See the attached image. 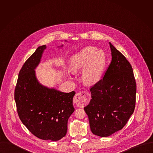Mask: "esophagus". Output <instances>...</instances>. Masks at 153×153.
<instances>
[{
  "label": "esophagus",
  "mask_w": 153,
  "mask_h": 153,
  "mask_svg": "<svg viewBox=\"0 0 153 153\" xmlns=\"http://www.w3.org/2000/svg\"><path fill=\"white\" fill-rule=\"evenodd\" d=\"M89 96L86 91H81L77 93L74 99V103L79 107H84L87 104Z\"/></svg>",
  "instance_id": "obj_1"
}]
</instances>
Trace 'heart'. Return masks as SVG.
<instances>
[{
    "label": "heart",
    "instance_id": "b5f03b06",
    "mask_svg": "<svg viewBox=\"0 0 153 153\" xmlns=\"http://www.w3.org/2000/svg\"><path fill=\"white\" fill-rule=\"evenodd\" d=\"M105 61V56L102 52L97 51L94 47L88 46L71 56L69 65L74 72H76L85 67L82 72L83 79L86 82L91 84L100 78Z\"/></svg>",
    "mask_w": 153,
    "mask_h": 153
}]
</instances>
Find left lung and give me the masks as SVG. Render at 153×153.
Listing matches in <instances>:
<instances>
[{
  "label": "left lung",
  "instance_id": "8db88e82",
  "mask_svg": "<svg viewBox=\"0 0 153 153\" xmlns=\"http://www.w3.org/2000/svg\"><path fill=\"white\" fill-rule=\"evenodd\" d=\"M112 60L103 78L90 88L91 98L84 108L92 132L106 137L121 130L133 114L136 82L126 58L109 42Z\"/></svg>",
  "mask_w": 153,
  "mask_h": 153
}]
</instances>
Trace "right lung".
<instances>
[{"label":"right lung","instance_id":"add662e5","mask_svg":"<svg viewBox=\"0 0 153 153\" xmlns=\"http://www.w3.org/2000/svg\"><path fill=\"white\" fill-rule=\"evenodd\" d=\"M46 48V45L39 46L22 66L15 100L18 115L28 130L40 139L55 141L65 136L68 118L75 111V92H62L39 84L35 69Z\"/></svg>","mask_w":153,"mask_h":153}]
</instances>
